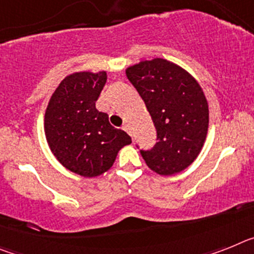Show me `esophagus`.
Segmentation results:
<instances>
[{"label": "esophagus", "mask_w": 254, "mask_h": 254, "mask_svg": "<svg viewBox=\"0 0 254 254\" xmlns=\"http://www.w3.org/2000/svg\"><path fill=\"white\" fill-rule=\"evenodd\" d=\"M123 129H125L126 132H127V133L128 134H131V127H129V125L128 123H125V125H123V127H122Z\"/></svg>", "instance_id": "obj_1"}]
</instances>
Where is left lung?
<instances>
[{
    "label": "left lung",
    "mask_w": 254,
    "mask_h": 254,
    "mask_svg": "<svg viewBox=\"0 0 254 254\" xmlns=\"http://www.w3.org/2000/svg\"><path fill=\"white\" fill-rule=\"evenodd\" d=\"M126 75L145 102L156 129L155 146L140 150L147 167L172 176L193 163L208 128L202 89L187 71L163 58L142 61Z\"/></svg>",
    "instance_id": "1"
}]
</instances>
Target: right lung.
<instances>
[{"instance_id":"obj_1","label":"right lung","mask_w":254,"mask_h":254,"mask_svg":"<svg viewBox=\"0 0 254 254\" xmlns=\"http://www.w3.org/2000/svg\"><path fill=\"white\" fill-rule=\"evenodd\" d=\"M105 82L104 71L67 76L52 95L44 117L53 155L66 169L89 178L111 169L118 151L132 142L95 108Z\"/></svg>"}]
</instances>
